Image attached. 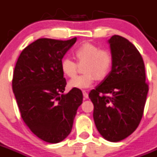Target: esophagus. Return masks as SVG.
Wrapping results in <instances>:
<instances>
[{
  "instance_id": "obj_1",
  "label": "esophagus",
  "mask_w": 157,
  "mask_h": 157,
  "mask_svg": "<svg viewBox=\"0 0 157 157\" xmlns=\"http://www.w3.org/2000/svg\"><path fill=\"white\" fill-rule=\"evenodd\" d=\"M82 93H83V96H84V97H85V98L87 99L88 97H89V94H88V93H87L86 91L83 90Z\"/></svg>"
}]
</instances>
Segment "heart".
Instances as JSON below:
<instances>
[{"instance_id":"obj_1","label":"heart","mask_w":157,"mask_h":157,"mask_svg":"<svg viewBox=\"0 0 157 157\" xmlns=\"http://www.w3.org/2000/svg\"><path fill=\"white\" fill-rule=\"evenodd\" d=\"M74 55L79 65L85 64L83 67L85 74L69 81L68 87L71 89H88L93 85L96 78L102 81L111 71L113 57L109 50L100 48L91 43H85L75 50ZM60 68L65 76L73 77L78 70V65L71 59L64 58L60 63Z\"/></svg>"}]
</instances>
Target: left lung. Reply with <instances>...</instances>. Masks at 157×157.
<instances>
[{"label":"left lung","mask_w":157,"mask_h":157,"mask_svg":"<svg viewBox=\"0 0 157 157\" xmlns=\"http://www.w3.org/2000/svg\"><path fill=\"white\" fill-rule=\"evenodd\" d=\"M113 63L111 72L89 97L93 119L105 139L118 142L131 135L144 114L148 85L141 55L129 40L114 35L109 40Z\"/></svg>","instance_id":"8db88e82"}]
</instances>
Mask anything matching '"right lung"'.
I'll use <instances>...</instances> for the list:
<instances>
[{"label": "right lung", "instance_id": "right-lung-1", "mask_svg": "<svg viewBox=\"0 0 157 157\" xmlns=\"http://www.w3.org/2000/svg\"><path fill=\"white\" fill-rule=\"evenodd\" d=\"M76 41V37L38 39L24 48L14 68L12 85L21 116L29 129L48 143H59L69 135L82 104L81 89L63 94L67 83L60 63Z\"/></svg>", "mask_w": 157, "mask_h": 157}]
</instances>
